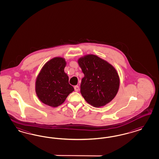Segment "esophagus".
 Returning a JSON list of instances; mask_svg holds the SVG:
<instances>
[{
    "label": "esophagus",
    "mask_w": 159,
    "mask_h": 159,
    "mask_svg": "<svg viewBox=\"0 0 159 159\" xmlns=\"http://www.w3.org/2000/svg\"><path fill=\"white\" fill-rule=\"evenodd\" d=\"M74 89H75V91L76 92H78L79 91V89H80V88H79V87L78 85H76V86L74 87Z\"/></svg>",
    "instance_id": "34e87169"
}]
</instances>
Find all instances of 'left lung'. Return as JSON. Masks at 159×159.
Returning <instances> with one entry per match:
<instances>
[{
  "instance_id": "1",
  "label": "left lung",
  "mask_w": 159,
  "mask_h": 159,
  "mask_svg": "<svg viewBox=\"0 0 159 159\" xmlns=\"http://www.w3.org/2000/svg\"><path fill=\"white\" fill-rule=\"evenodd\" d=\"M78 62L84 74L80 91L88 104L100 107L114 99L120 86L116 69L105 60L92 54L79 58Z\"/></svg>"
}]
</instances>
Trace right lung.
Instances as JSON below:
<instances>
[{
	"label": "right lung",
	"mask_w": 159,
	"mask_h": 159,
	"mask_svg": "<svg viewBox=\"0 0 159 159\" xmlns=\"http://www.w3.org/2000/svg\"><path fill=\"white\" fill-rule=\"evenodd\" d=\"M65 66L64 58L55 57L48 61L39 73L36 80L35 91L43 104L57 107L74 91L64 72Z\"/></svg>",
	"instance_id": "1"
}]
</instances>
